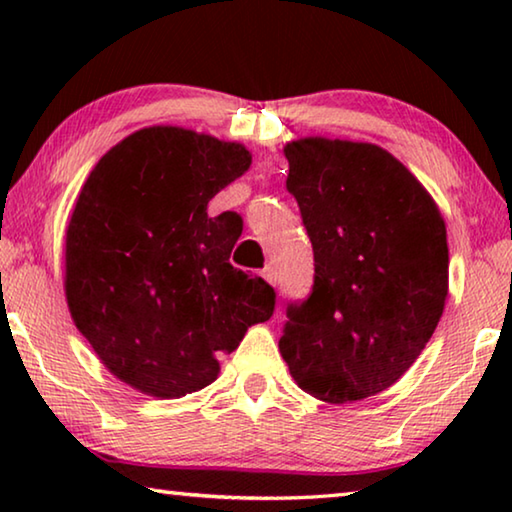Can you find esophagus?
Segmentation results:
<instances>
[{
  "instance_id": "34e87169",
  "label": "esophagus",
  "mask_w": 512,
  "mask_h": 512,
  "mask_svg": "<svg viewBox=\"0 0 512 512\" xmlns=\"http://www.w3.org/2000/svg\"><path fill=\"white\" fill-rule=\"evenodd\" d=\"M262 277L266 282H271V284H275V280H277V273H275V268L273 266H266L264 271H262Z\"/></svg>"
}]
</instances>
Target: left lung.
<instances>
[{
	"label": "left lung",
	"mask_w": 512,
	"mask_h": 512,
	"mask_svg": "<svg viewBox=\"0 0 512 512\" xmlns=\"http://www.w3.org/2000/svg\"><path fill=\"white\" fill-rule=\"evenodd\" d=\"M284 155L314 284L289 302L280 352L302 391L357 402L393 386L443 316L445 221L413 173L375 144L307 137Z\"/></svg>",
	"instance_id": "1"
}]
</instances>
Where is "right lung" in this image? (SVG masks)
Listing matches in <instances>:
<instances>
[{"instance_id":"right-lung-1","label":"right lung","mask_w":512,"mask_h":512,"mask_svg":"<svg viewBox=\"0 0 512 512\" xmlns=\"http://www.w3.org/2000/svg\"><path fill=\"white\" fill-rule=\"evenodd\" d=\"M250 167L246 146L153 126L85 180L65 244L79 332L121 381L176 400L219 375V354L273 316L275 289L230 264L241 219L207 203Z\"/></svg>"}]
</instances>
